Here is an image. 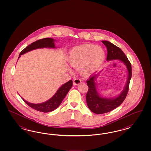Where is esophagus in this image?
Returning <instances> with one entry per match:
<instances>
[{
  "instance_id": "34e87169",
  "label": "esophagus",
  "mask_w": 151,
  "mask_h": 151,
  "mask_svg": "<svg viewBox=\"0 0 151 151\" xmlns=\"http://www.w3.org/2000/svg\"><path fill=\"white\" fill-rule=\"evenodd\" d=\"M81 81L80 79L76 78V79H75L73 80V84L75 85V86H76L80 83H81Z\"/></svg>"
}]
</instances>
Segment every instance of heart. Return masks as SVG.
<instances>
[{"mask_svg":"<svg viewBox=\"0 0 151 151\" xmlns=\"http://www.w3.org/2000/svg\"><path fill=\"white\" fill-rule=\"evenodd\" d=\"M105 59V52L99 46L83 44L76 46L70 51L68 62L72 67L78 68L84 76L98 71Z\"/></svg>","mask_w":151,"mask_h":151,"instance_id":"1","label":"heart"}]
</instances>
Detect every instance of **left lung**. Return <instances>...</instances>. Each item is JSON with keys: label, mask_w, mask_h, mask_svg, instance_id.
I'll use <instances>...</instances> for the list:
<instances>
[{"label": "left lung", "mask_w": 151, "mask_h": 151, "mask_svg": "<svg viewBox=\"0 0 151 151\" xmlns=\"http://www.w3.org/2000/svg\"><path fill=\"white\" fill-rule=\"evenodd\" d=\"M101 42L106 46L107 48V60L114 59H119L121 60L126 65L129 75L127 84L124 89L121 93L113 99L103 98L100 96L97 91L94 81L97 75H91L89 79L86 80V83L89 88L86 95L87 105L93 113L97 114H101L109 112L118 107L122 104L128 93L129 82L132 76L131 63L122 50L114 44L107 41H102Z\"/></svg>", "instance_id": "left-lung-1"}]
</instances>
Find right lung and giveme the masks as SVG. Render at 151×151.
Here are the masks:
<instances>
[{"mask_svg":"<svg viewBox=\"0 0 151 151\" xmlns=\"http://www.w3.org/2000/svg\"><path fill=\"white\" fill-rule=\"evenodd\" d=\"M54 41H55L54 39H52L50 38H45L43 39L38 40L35 42L31 43L30 45L27 46L24 49H23L19 54V58L20 57V55L22 54H24L29 51L43 47L55 48ZM72 86V81L71 80L65 83V84H63L60 88H59L56 93L55 94L54 96H52L50 100L42 104H32L24 100L22 98V99L30 108L41 112L48 113L54 110L60 105L65 96H66V94L68 92V91Z\"/></svg>","mask_w":151,"mask_h":151,"instance_id":"obj_1","label":"right lung"}]
</instances>
